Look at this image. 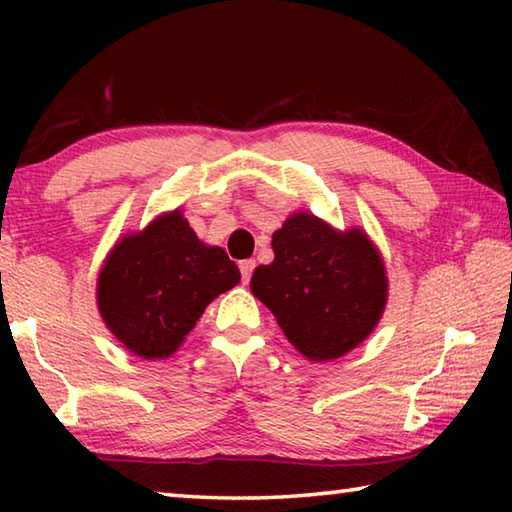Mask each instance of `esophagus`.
Returning <instances> with one entry per match:
<instances>
[{
	"instance_id": "1",
	"label": "esophagus",
	"mask_w": 512,
	"mask_h": 512,
	"mask_svg": "<svg viewBox=\"0 0 512 512\" xmlns=\"http://www.w3.org/2000/svg\"><path fill=\"white\" fill-rule=\"evenodd\" d=\"M239 271H241V280H244V284H248L250 275L255 271V259H244V262H239Z\"/></svg>"
}]
</instances>
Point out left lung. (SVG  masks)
Masks as SVG:
<instances>
[{
  "instance_id": "1",
  "label": "left lung",
  "mask_w": 512,
  "mask_h": 512,
  "mask_svg": "<svg viewBox=\"0 0 512 512\" xmlns=\"http://www.w3.org/2000/svg\"><path fill=\"white\" fill-rule=\"evenodd\" d=\"M275 259L257 266L250 291L309 361L339 359L377 327L388 300L379 250L359 228L339 232L311 212L273 232Z\"/></svg>"
}]
</instances>
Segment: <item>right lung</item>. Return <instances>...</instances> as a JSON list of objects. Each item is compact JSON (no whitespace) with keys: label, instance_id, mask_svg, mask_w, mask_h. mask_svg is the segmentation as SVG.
<instances>
[{"label":"right lung","instance_id":"1","mask_svg":"<svg viewBox=\"0 0 512 512\" xmlns=\"http://www.w3.org/2000/svg\"><path fill=\"white\" fill-rule=\"evenodd\" d=\"M241 280L219 246H207L180 210L160 214L110 250L97 280L103 323L142 359H167L205 307Z\"/></svg>","mask_w":512,"mask_h":512}]
</instances>
